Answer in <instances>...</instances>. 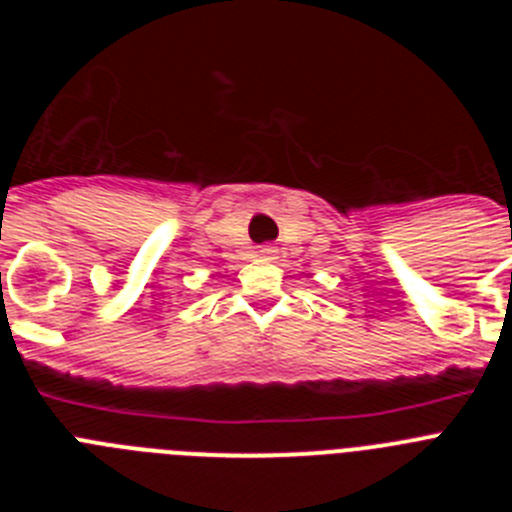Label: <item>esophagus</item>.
Masks as SVG:
<instances>
[{"label": "esophagus", "mask_w": 512, "mask_h": 512, "mask_svg": "<svg viewBox=\"0 0 512 512\" xmlns=\"http://www.w3.org/2000/svg\"><path fill=\"white\" fill-rule=\"evenodd\" d=\"M271 253H274V248H271V246L261 248V256H271Z\"/></svg>", "instance_id": "esophagus-1"}]
</instances>
